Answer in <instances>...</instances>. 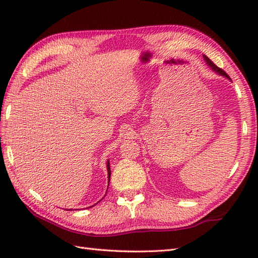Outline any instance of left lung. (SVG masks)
Returning a JSON list of instances; mask_svg holds the SVG:
<instances>
[{"label": "left lung", "instance_id": "8db88e82", "mask_svg": "<svg viewBox=\"0 0 258 258\" xmlns=\"http://www.w3.org/2000/svg\"><path fill=\"white\" fill-rule=\"evenodd\" d=\"M203 57H204V59H205L206 64L208 65V68H211V69H212V71H213V72H215V73H217L218 75H221V76H224V78L227 79V80H231V79H229V76H228V75H227L225 72H224V71H223L222 69L217 68L216 65L214 64V63L211 61V59L208 58L206 55H203Z\"/></svg>", "mask_w": 258, "mask_h": 258}]
</instances>
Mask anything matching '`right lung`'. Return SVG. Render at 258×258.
Returning <instances> with one entry per match:
<instances>
[{
	"instance_id": "right-lung-1",
	"label": "right lung",
	"mask_w": 258,
	"mask_h": 258,
	"mask_svg": "<svg viewBox=\"0 0 258 258\" xmlns=\"http://www.w3.org/2000/svg\"><path fill=\"white\" fill-rule=\"evenodd\" d=\"M106 168H107V179H108V184H109V177H111V168H109V160H107L106 163ZM107 188H108V185H107ZM106 195V194H105ZM94 206V205H93ZM92 207V206H91Z\"/></svg>"
}]
</instances>
